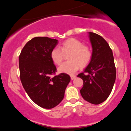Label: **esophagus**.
Returning a JSON list of instances; mask_svg holds the SVG:
<instances>
[{
    "label": "esophagus",
    "mask_w": 131,
    "mask_h": 131,
    "mask_svg": "<svg viewBox=\"0 0 131 131\" xmlns=\"http://www.w3.org/2000/svg\"><path fill=\"white\" fill-rule=\"evenodd\" d=\"M76 78V76H75V75H71V80H73V79H74Z\"/></svg>",
    "instance_id": "34e87169"
}]
</instances>
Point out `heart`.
<instances>
[{
    "mask_svg": "<svg viewBox=\"0 0 131 131\" xmlns=\"http://www.w3.org/2000/svg\"><path fill=\"white\" fill-rule=\"evenodd\" d=\"M61 49L58 47H54L50 52V58L57 65L61 63L64 54L70 53L68 59L58 68L60 73L73 74L79 70L80 66L84 67L91 60L92 53L89 47L84 46L82 42L75 38H70L61 43Z\"/></svg>",
    "mask_w": 131,
    "mask_h": 131,
    "instance_id": "b5f03b06",
    "label": "heart"
}]
</instances>
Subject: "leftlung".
I'll return each mask as SVG.
<instances>
[{
	"label": "left lung",
	"instance_id": "8db88e82",
	"mask_svg": "<svg viewBox=\"0 0 131 131\" xmlns=\"http://www.w3.org/2000/svg\"><path fill=\"white\" fill-rule=\"evenodd\" d=\"M92 47L91 60L78 77L83 80L80 92L85 100L98 105L107 99L116 79L113 55L108 43L102 36L89 32Z\"/></svg>",
	"mask_w": 131,
	"mask_h": 131
}]
</instances>
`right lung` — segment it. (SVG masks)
I'll return each mask as SVG.
<instances>
[{"label":"right lung","instance_id":"obj_1","mask_svg":"<svg viewBox=\"0 0 131 131\" xmlns=\"http://www.w3.org/2000/svg\"><path fill=\"white\" fill-rule=\"evenodd\" d=\"M58 42L47 37H34L26 43L19 56L23 86L36 104L46 109L53 108L62 101L71 79L65 73L51 76L55 74L57 68L50 52Z\"/></svg>","mask_w":131,"mask_h":131}]
</instances>
